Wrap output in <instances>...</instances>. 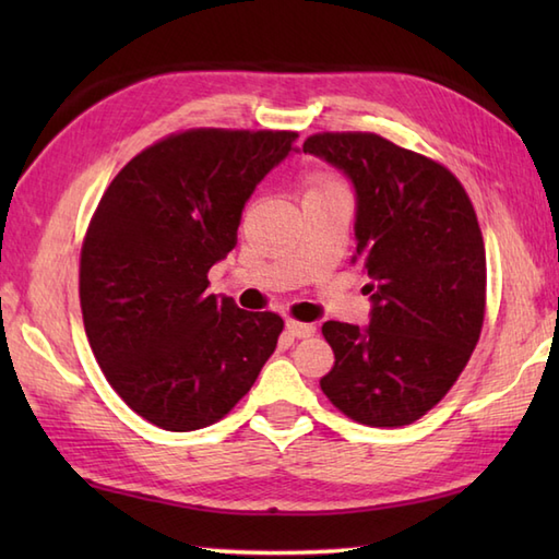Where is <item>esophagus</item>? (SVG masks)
I'll return each instance as SVG.
<instances>
[{"mask_svg": "<svg viewBox=\"0 0 559 559\" xmlns=\"http://www.w3.org/2000/svg\"><path fill=\"white\" fill-rule=\"evenodd\" d=\"M286 331H288V336H293V338H310V336H314V331H317V326L314 324H305V322H286Z\"/></svg>", "mask_w": 559, "mask_h": 559, "instance_id": "esophagus-1", "label": "esophagus"}]
</instances>
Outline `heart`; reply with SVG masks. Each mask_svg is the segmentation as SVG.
<instances>
[{"label":"heart","mask_w":559,"mask_h":559,"mask_svg":"<svg viewBox=\"0 0 559 559\" xmlns=\"http://www.w3.org/2000/svg\"><path fill=\"white\" fill-rule=\"evenodd\" d=\"M324 187H336V185H331V182H324V185H319L317 189H324Z\"/></svg>","instance_id":"1"}]
</instances>
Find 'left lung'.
Masks as SVG:
<instances>
[{"label":"left lung","instance_id":"obj_1","mask_svg":"<svg viewBox=\"0 0 559 559\" xmlns=\"http://www.w3.org/2000/svg\"><path fill=\"white\" fill-rule=\"evenodd\" d=\"M302 151L353 185V261L370 276L372 302L367 326H322L336 362L319 384L353 420L408 425L442 401L480 338L476 211L444 165L377 134H314Z\"/></svg>","mask_w":559,"mask_h":559}]
</instances>
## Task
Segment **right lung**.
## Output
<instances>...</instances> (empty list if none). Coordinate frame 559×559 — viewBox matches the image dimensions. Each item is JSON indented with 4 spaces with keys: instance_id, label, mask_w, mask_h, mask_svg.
Here are the masks:
<instances>
[{
    "instance_id": "1",
    "label": "right lung",
    "mask_w": 559,
    "mask_h": 559,
    "mask_svg": "<svg viewBox=\"0 0 559 559\" xmlns=\"http://www.w3.org/2000/svg\"><path fill=\"white\" fill-rule=\"evenodd\" d=\"M295 132L189 129L129 160L81 247L93 355L141 418L170 432L221 420L276 350L283 319L209 295L257 185L298 151Z\"/></svg>"
}]
</instances>
